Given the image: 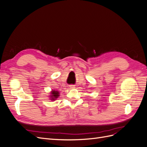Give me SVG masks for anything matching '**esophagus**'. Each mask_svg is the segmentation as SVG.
<instances>
[{
  "label": "esophagus",
  "instance_id": "1",
  "mask_svg": "<svg viewBox=\"0 0 147 147\" xmlns=\"http://www.w3.org/2000/svg\"><path fill=\"white\" fill-rule=\"evenodd\" d=\"M69 88L70 89H74V88H75V86L72 85V84H71V85L69 86Z\"/></svg>",
  "mask_w": 147,
  "mask_h": 147
}]
</instances>
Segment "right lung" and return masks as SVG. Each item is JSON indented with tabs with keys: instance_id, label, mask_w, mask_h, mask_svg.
I'll return each mask as SVG.
<instances>
[{
	"instance_id": "obj_1",
	"label": "right lung",
	"mask_w": 147,
	"mask_h": 147,
	"mask_svg": "<svg viewBox=\"0 0 147 147\" xmlns=\"http://www.w3.org/2000/svg\"><path fill=\"white\" fill-rule=\"evenodd\" d=\"M59 92L58 91H56L55 90H52L50 92V94L49 96L51 100H55L56 99L58 98L59 95Z\"/></svg>"
}]
</instances>
